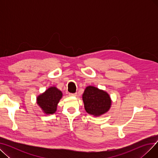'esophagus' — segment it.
Returning <instances> with one entry per match:
<instances>
[{
  "label": "esophagus",
  "instance_id": "1",
  "mask_svg": "<svg viewBox=\"0 0 158 158\" xmlns=\"http://www.w3.org/2000/svg\"><path fill=\"white\" fill-rule=\"evenodd\" d=\"M77 95V93H75V94H71V93H70L69 94V96H76Z\"/></svg>",
  "mask_w": 158,
  "mask_h": 158
}]
</instances>
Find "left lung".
<instances>
[{
	"instance_id": "obj_1",
	"label": "left lung",
	"mask_w": 158,
	"mask_h": 158,
	"mask_svg": "<svg viewBox=\"0 0 158 158\" xmlns=\"http://www.w3.org/2000/svg\"><path fill=\"white\" fill-rule=\"evenodd\" d=\"M86 111L94 116H100L108 111L111 101L110 95L103 90L89 86L82 95Z\"/></svg>"
}]
</instances>
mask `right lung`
I'll list each match as a JSON object with an SVG mask.
<instances>
[{
	"instance_id": "add662e5",
	"label": "right lung",
	"mask_w": 158,
	"mask_h": 158,
	"mask_svg": "<svg viewBox=\"0 0 158 158\" xmlns=\"http://www.w3.org/2000/svg\"><path fill=\"white\" fill-rule=\"evenodd\" d=\"M62 92L56 87H51L39 95L37 98V103L47 114L55 113L57 105L62 97Z\"/></svg>"
}]
</instances>
